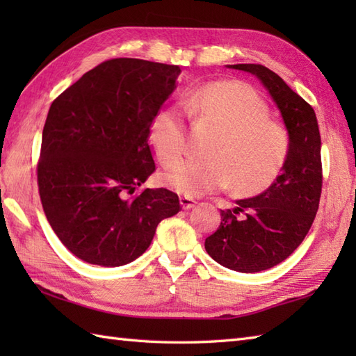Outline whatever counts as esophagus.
Listing matches in <instances>:
<instances>
[{"label": "esophagus", "instance_id": "34e87169", "mask_svg": "<svg viewBox=\"0 0 356 356\" xmlns=\"http://www.w3.org/2000/svg\"><path fill=\"white\" fill-rule=\"evenodd\" d=\"M195 203L197 202L191 197H180V207H182V209H191L194 208Z\"/></svg>", "mask_w": 356, "mask_h": 356}]
</instances>
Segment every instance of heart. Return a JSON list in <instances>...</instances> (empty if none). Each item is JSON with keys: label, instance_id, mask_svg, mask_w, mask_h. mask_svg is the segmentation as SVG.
Masks as SVG:
<instances>
[{"label": "heart", "instance_id": "1", "mask_svg": "<svg viewBox=\"0 0 356 356\" xmlns=\"http://www.w3.org/2000/svg\"><path fill=\"white\" fill-rule=\"evenodd\" d=\"M185 111L202 122L220 127L205 159H190L163 172V184L200 197L234 184L238 193H261L275 182L291 151L286 128L269 119L268 105L252 87L237 81L209 82L186 92ZM179 105L161 110L151 122V142L166 166L186 153V115Z\"/></svg>", "mask_w": 356, "mask_h": 356}]
</instances>
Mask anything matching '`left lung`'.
<instances>
[{
    "instance_id": "obj_1",
    "label": "left lung",
    "mask_w": 356,
    "mask_h": 356,
    "mask_svg": "<svg viewBox=\"0 0 356 356\" xmlns=\"http://www.w3.org/2000/svg\"><path fill=\"white\" fill-rule=\"evenodd\" d=\"M231 69L255 74L282 113L291 140L287 162L266 191L222 211L207 252L237 272H260L286 260L311 229L321 197V138L314 108L277 73L260 64Z\"/></svg>"
}]
</instances>
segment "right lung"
<instances>
[{"instance_id":"right-lung-1","label":"right lung","mask_w":356,"mask_h":356,"mask_svg":"<svg viewBox=\"0 0 356 356\" xmlns=\"http://www.w3.org/2000/svg\"><path fill=\"white\" fill-rule=\"evenodd\" d=\"M179 65L115 58L51 102L38 188L45 217L78 259L115 268L147 251L180 209L176 193L138 188L156 171L151 122L176 90Z\"/></svg>"}]
</instances>
